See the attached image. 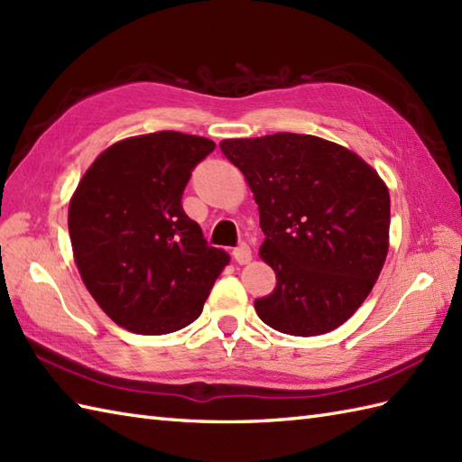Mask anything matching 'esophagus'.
Listing matches in <instances>:
<instances>
[{"label":"esophagus","mask_w":462,"mask_h":462,"mask_svg":"<svg viewBox=\"0 0 462 462\" xmlns=\"http://www.w3.org/2000/svg\"><path fill=\"white\" fill-rule=\"evenodd\" d=\"M232 257L236 260V263H248L252 260L250 245L244 244V242L240 245H236V248L232 250Z\"/></svg>","instance_id":"1"}]
</instances>
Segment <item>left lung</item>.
Instances as JSON below:
<instances>
[{"instance_id":"1","label":"left lung","mask_w":462,"mask_h":462,"mask_svg":"<svg viewBox=\"0 0 462 462\" xmlns=\"http://www.w3.org/2000/svg\"><path fill=\"white\" fill-rule=\"evenodd\" d=\"M220 149L254 192L260 255L277 277L255 313L293 337L335 330L368 297L388 255V187L356 153L315 135L224 139Z\"/></svg>"}]
</instances>
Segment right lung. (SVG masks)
Wrapping results in <instances>:
<instances>
[{
	"instance_id": "right-lung-1",
	"label": "right lung",
	"mask_w": 462,
	"mask_h": 462,
	"mask_svg": "<svg viewBox=\"0 0 462 462\" xmlns=\"http://www.w3.org/2000/svg\"><path fill=\"white\" fill-rule=\"evenodd\" d=\"M214 149L207 137L157 132L124 139L94 161L69 207L82 282L114 323L169 335L202 313L228 263L182 210V192Z\"/></svg>"
}]
</instances>
